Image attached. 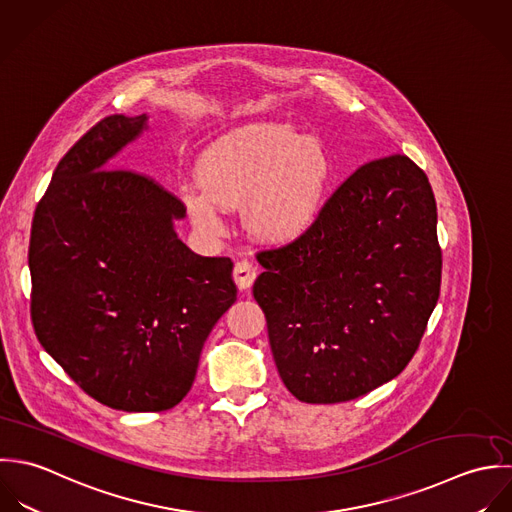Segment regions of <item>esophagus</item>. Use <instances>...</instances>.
I'll return each instance as SVG.
<instances>
[{"mask_svg":"<svg viewBox=\"0 0 512 512\" xmlns=\"http://www.w3.org/2000/svg\"><path fill=\"white\" fill-rule=\"evenodd\" d=\"M257 277V267L251 261H237L233 267V279L241 291L251 289Z\"/></svg>","mask_w":512,"mask_h":512,"instance_id":"esophagus-1","label":"esophagus"}]
</instances>
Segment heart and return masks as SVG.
<instances>
[{
    "instance_id": "obj_1",
    "label": "heart",
    "mask_w": 512,
    "mask_h": 512,
    "mask_svg": "<svg viewBox=\"0 0 512 512\" xmlns=\"http://www.w3.org/2000/svg\"><path fill=\"white\" fill-rule=\"evenodd\" d=\"M332 166L324 144L289 124H253L215 140L198 162L202 186L184 188L192 221L221 229V205L247 202V227L267 241L301 237L318 219Z\"/></svg>"
}]
</instances>
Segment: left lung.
I'll use <instances>...</instances> for the list:
<instances>
[{
    "mask_svg": "<svg viewBox=\"0 0 512 512\" xmlns=\"http://www.w3.org/2000/svg\"><path fill=\"white\" fill-rule=\"evenodd\" d=\"M253 297L287 390L338 404L394 380L441 287L437 205L404 154L360 166L295 241L257 253Z\"/></svg>",
    "mask_w": 512,
    "mask_h": 512,
    "instance_id": "obj_1",
    "label": "left lung"
}]
</instances>
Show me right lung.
Wrapping results in <instances>:
<instances>
[{
	"label": "right lung",
	"mask_w": 512,
	"mask_h": 512,
	"mask_svg": "<svg viewBox=\"0 0 512 512\" xmlns=\"http://www.w3.org/2000/svg\"><path fill=\"white\" fill-rule=\"evenodd\" d=\"M146 120L106 116L61 158L29 241L41 346L83 392L120 411L178 406L205 338L237 299L231 259L178 239L186 205L146 174L108 168Z\"/></svg>",
	"instance_id": "obj_1"
}]
</instances>
